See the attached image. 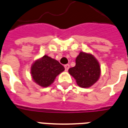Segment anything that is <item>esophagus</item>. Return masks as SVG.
Returning a JSON list of instances; mask_svg holds the SVG:
<instances>
[{"mask_svg": "<svg viewBox=\"0 0 128 128\" xmlns=\"http://www.w3.org/2000/svg\"><path fill=\"white\" fill-rule=\"evenodd\" d=\"M64 68H65V70H66V71H68L70 68V65L69 64H66V65H64Z\"/></svg>", "mask_w": 128, "mask_h": 128, "instance_id": "obj_1", "label": "esophagus"}]
</instances>
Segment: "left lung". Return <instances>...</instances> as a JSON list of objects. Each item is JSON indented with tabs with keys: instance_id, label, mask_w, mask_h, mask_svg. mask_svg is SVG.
<instances>
[{
	"instance_id": "obj_1",
	"label": "left lung",
	"mask_w": 128,
	"mask_h": 128,
	"mask_svg": "<svg viewBox=\"0 0 128 128\" xmlns=\"http://www.w3.org/2000/svg\"><path fill=\"white\" fill-rule=\"evenodd\" d=\"M76 66L70 68L68 72L81 88L90 87L97 82L101 68L97 59L90 53L80 52L76 59Z\"/></svg>"
}]
</instances>
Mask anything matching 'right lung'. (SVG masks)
<instances>
[{"label": "right lung", "instance_id": "1", "mask_svg": "<svg viewBox=\"0 0 128 128\" xmlns=\"http://www.w3.org/2000/svg\"><path fill=\"white\" fill-rule=\"evenodd\" d=\"M64 71V67L55 59L44 55L31 66V76L34 82L42 87H48L56 77Z\"/></svg>", "mask_w": 128, "mask_h": 128}]
</instances>
